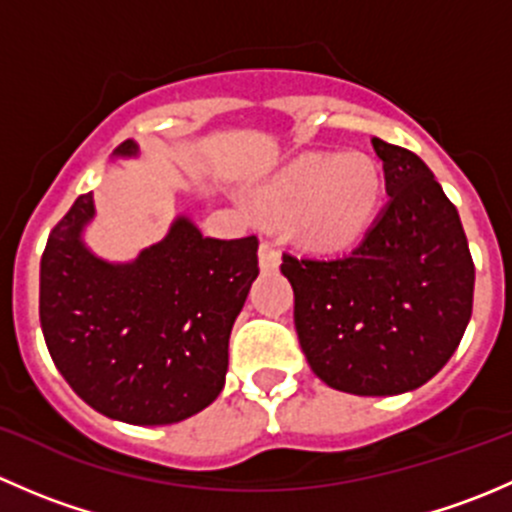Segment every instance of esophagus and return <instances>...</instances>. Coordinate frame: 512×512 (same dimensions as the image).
Wrapping results in <instances>:
<instances>
[{
	"instance_id": "1",
	"label": "esophagus",
	"mask_w": 512,
	"mask_h": 512,
	"mask_svg": "<svg viewBox=\"0 0 512 512\" xmlns=\"http://www.w3.org/2000/svg\"><path fill=\"white\" fill-rule=\"evenodd\" d=\"M257 257H260V270L262 272H275L277 267H280V262H282L280 250H277V247L272 245L270 240L260 242V252H257Z\"/></svg>"
}]
</instances>
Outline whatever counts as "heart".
I'll return each instance as SVG.
<instances>
[{"instance_id": "b5f03b06", "label": "heart", "mask_w": 512, "mask_h": 512, "mask_svg": "<svg viewBox=\"0 0 512 512\" xmlns=\"http://www.w3.org/2000/svg\"><path fill=\"white\" fill-rule=\"evenodd\" d=\"M381 193L376 163L364 153L304 156L262 188L260 200L309 245L332 247L354 237L374 213Z\"/></svg>"}]
</instances>
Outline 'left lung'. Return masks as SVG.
Instances as JSON below:
<instances>
[{
    "mask_svg": "<svg viewBox=\"0 0 512 512\" xmlns=\"http://www.w3.org/2000/svg\"><path fill=\"white\" fill-rule=\"evenodd\" d=\"M386 200L359 245L337 257L282 255L294 327L314 374L356 396L414 391L461 344L476 267L458 210L416 153L371 138Z\"/></svg>",
    "mask_w": 512,
    "mask_h": 512,
    "instance_id": "obj_1",
    "label": "left lung"
}]
</instances>
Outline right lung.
<instances>
[{"label":"right lung","mask_w":512,"mask_h":512,"mask_svg":"<svg viewBox=\"0 0 512 512\" xmlns=\"http://www.w3.org/2000/svg\"><path fill=\"white\" fill-rule=\"evenodd\" d=\"M113 156H138L133 141ZM94 195L76 198L46 240L39 319L56 369L98 414L165 426L213 404L227 342L257 272V237L215 240L185 215L131 262L81 240Z\"/></svg>","instance_id":"1"}]
</instances>
